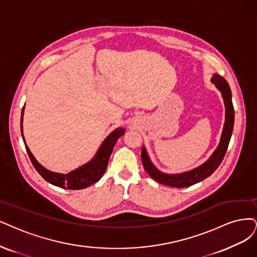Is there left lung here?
<instances>
[{
    "label": "left lung",
    "mask_w": 257,
    "mask_h": 257,
    "mask_svg": "<svg viewBox=\"0 0 257 257\" xmlns=\"http://www.w3.org/2000/svg\"><path fill=\"white\" fill-rule=\"evenodd\" d=\"M212 82L215 83L216 88L221 92L222 98L224 101V107H225V121H224L223 130H222L220 142L219 144H218V147L216 148L213 155L210 157V159L199 167L194 168L186 173L169 175V174H164L162 172H160V170L153 164L147 154L145 146H143L142 147V155H141L142 162H143V166L146 172L148 173V175L154 180H156L157 182L167 186L177 187V188L191 186L202 181V180L206 179L207 177H210L222 162L224 155L227 150V146H229V143H230L232 132H233L234 107L232 102L231 89L227 81L222 77V76L214 74Z\"/></svg>",
    "instance_id": "obj_1"
}]
</instances>
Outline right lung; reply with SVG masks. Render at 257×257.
<instances>
[{
  "mask_svg": "<svg viewBox=\"0 0 257 257\" xmlns=\"http://www.w3.org/2000/svg\"><path fill=\"white\" fill-rule=\"evenodd\" d=\"M23 115H24V107L22 109L21 113V134L22 138L25 144V139L23 136ZM125 129L123 128H117L114 131H112L111 134L106 138L102 142V144L98 148L96 155L94 156V158L88 162L87 164H84L77 169L73 170V172L69 174H58V173H54L51 172V170L44 168L38 161L35 159L33 154L31 153L30 148L25 145L26 151L28 154V157H30L32 163L34 167L38 173L41 175V177L46 180L47 182H50L51 184L58 186L61 188H68V189H82L85 187H89L90 185L94 184L95 182H97L98 180L102 177L104 174L108 166L109 162V158L112 154V150L116 144V141L123 136L125 134Z\"/></svg>",
  "mask_w": 257,
  "mask_h": 257,
  "instance_id": "obj_1",
  "label": "right lung"
}]
</instances>
